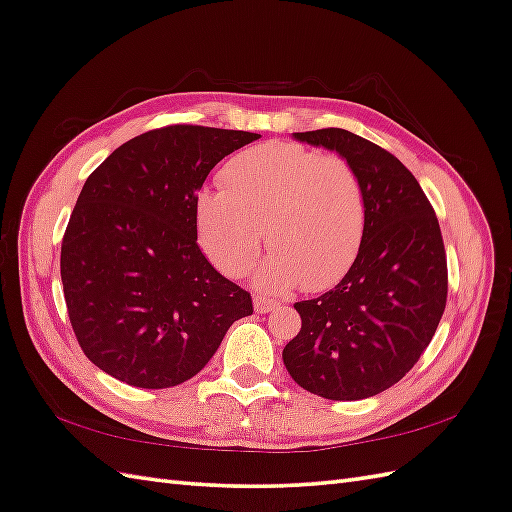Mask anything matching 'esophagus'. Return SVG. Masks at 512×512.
Masks as SVG:
<instances>
[{"mask_svg": "<svg viewBox=\"0 0 512 512\" xmlns=\"http://www.w3.org/2000/svg\"><path fill=\"white\" fill-rule=\"evenodd\" d=\"M280 307V303H277L275 299H269V297H262V294H256L254 297V309L258 314H267V312H273V309Z\"/></svg>", "mask_w": 512, "mask_h": 512, "instance_id": "obj_1", "label": "esophagus"}]
</instances>
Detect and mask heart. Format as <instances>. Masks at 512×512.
<instances>
[{"instance_id":"obj_1","label":"heart","mask_w":512,"mask_h":512,"mask_svg":"<svg viewBox=\"0 0 512 512\" xmlns=\"http://www.w3.org/2000/svg\"><path fill=\"white\" fill-rule=\"evenodd\" d=\"M222 188L196 196V230L222 273H250L262 243L271 256L258 286L286 292L337 284L359 258L367 232L361 175L342 156L294 143H265L232 156Z\"/></svg>"}]
</instances>
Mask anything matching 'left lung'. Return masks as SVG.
<instances>
[{
  "instance_id": "obj_1",
  "label": "left lung",
  "mask_w": 512,
  "mask_h": 512,
  "mask_svg": "<svg viewBox=\"0 0 512 512\" xmlns=\"http://www.w3.org/2000/svg\"><path fill=\"white\" fill-rule=\"evenodd\" d=\"M361 175L367 232L333 290L294 303L301 331L282 356L305 391L335 401L391 389L421 359L446 307L448 269L440 224L421 185L393 153L342 128L297 132Z\"/></svg>"
}]
</instances>
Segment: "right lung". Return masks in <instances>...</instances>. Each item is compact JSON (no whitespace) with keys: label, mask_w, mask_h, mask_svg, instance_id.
<instances>
[{"label":"right lung","mask_w":512,"mask_h":512,"mask_svg":"<svg viewBox=\"0 0 512 512\" xmlns=\"http://www.w3.org/2000/svg\"><path fill=\"white\" fill-rule=\"evenodd\" d=\"M260 134L177 123L117 147L83 185L61 241V284L87 359L130 386L194 378L250 292L196 241V196L211 168Z\"/></svg>","instance_id":"obj_1"}]
</instances>
